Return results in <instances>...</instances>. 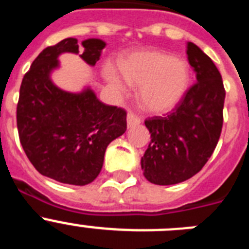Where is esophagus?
Here are the masks:
<instances>
[{
    "label": "esophagus",
    "mask_w": 249,
    "mask_h": 249,
    "mask_svg": "<svg viewBox=\"0 0 249 249\" xmlns=\"http://www.w3.org/2000/svg\"><path fill=\"white\" fill-rule=\"evenodd\" d=\"M140 123H141V118L138 117L137 114L132 113V112H129V113L127 114V126L133 127L136 126V124H140Z\"/></svg>",
    "instance_id": "esophagus-1"
}]
</instances>
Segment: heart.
Listing matches in <instances>:
<instances>
[{"mask_svg":"<svg viewBox=\"0 0 249 249\" xmlns=\"http://www.w3.org/2000/svg\"><path fill=\"white\" fill-rule=\"evenodd\" d=\"M121 72L127 82L140 86V102L155 113L171 111L181 102L190 83V70L183 59L158 51H142L121 62ZM105 77L118 93L126 92L122 77L113 67L105 70Z\"/></svg>","mask_w":249,"mask_h":249,"instance_id":"heart-1","label":"heart"}]
</instances>
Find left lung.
<instances>
[{"label": "left lung", "instance_id": "left-lung-1", "mask_svg": "<svg viewBox=\"0 0 249 249\" xmlns=\"http://www.w3.org/2000/svg\"><path fill=\"white\" fill-rule=\"evenodd\" d=\"M188 62L197 82L164 117L144 121L151 142L141 160L147 181L160 186L183 182L198 173L218 143L226 91L212 59L187 43Z\"/></svg>", "mask_w": 249, "mask_h": 249}]
</instances>
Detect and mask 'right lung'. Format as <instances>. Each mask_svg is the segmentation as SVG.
I'll list each match as a JSON object with an SVG mask.
<instances>
[{
    "label": "right lung",
    "instance_id": "1",
    "mask_svg": "<svg viewBox=\"0 0 249 249\" xmlns=\"http://www.w3.org/2000/svg\"><path fill=\"white\" fill-rule=\"evenodd\" d=\"M102 39L89 38L82 47L65 38L45 48L23 76L17 103L19 142L41 175L61 183L85 186L96 179L107 146L127 129L126 111L101 102L89 87L80 93L58 89L51 72L65 52L80 53L89 66L100 59Z\"/></svg>",
    "mask_w": 249,
    "mask_h": 249
}]
</instances>
